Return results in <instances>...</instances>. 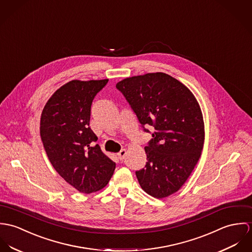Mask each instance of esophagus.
I'll use <instances>...</instances> for the list:
<instances>
[{
    "instance_id": "1",
    "label": "esophagus",
    "mask_w": 252,
    "mask_h": 252,
    "mask_svg": "<svg viewBox=\"0 0 252 252\" xmlns=\"http://www.w3.org/2000/svg\"><path fill=\"white\" fill-rule=\"evenodd\" d=\"M126 149H123V150H121L119 153H118V157H119V158L121 159V160H123L125 158H126Z\"/></svg>"
}]
</instances>
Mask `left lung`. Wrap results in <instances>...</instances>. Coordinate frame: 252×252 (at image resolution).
Instances as JSON below:
<instances>
[{
  "label": "left lung",
  "instance_id": "left-lung-1",
  "mask_svg": "<svg viewBox=\"0 0 252 252\" xmlns=\"http://www.w3.org/2000/svg\"><path fill=\"white\" fill-rule=\"evenodd\" d=\"M116 87L142 126L154 128L153 139L145 147L146 166L135 173L140 187L158 199L177 192L193 171L204 146L203 114L194 94L163 72L128 77Z\"/></svg>",
  "mask_w": 252,
  "mask_h": 252
}]
</instances>
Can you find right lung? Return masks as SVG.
I'll list each match as a JSON object with an SVG mask.
<instances>
[{
  "label": "right lung",
  "instance_id": "1",
  "mask_svg": "<svg viewBox=\"0 0 252 252\" xmlns=\"http://www.w3.org/2000/svg\"><path fill=\"white\" fill-rule=\"evenodd\" d=\"M108 82L72 80L63 85L46 102L40 117V138L52 166L82 193L103 189L116 163L102 153L90 127L91 106Z\"/></svg>",
  "mask_w": 252,
  "mask_h": 252
}]
</instances>
